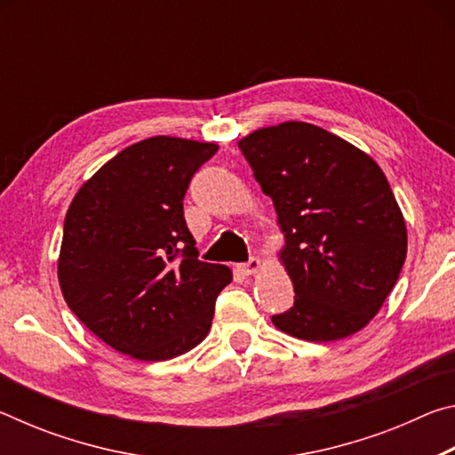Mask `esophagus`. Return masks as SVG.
<instances>
[{
	"label": "esophagus",
	"mask_w": 455,
	"mask_h": 455,
	"mask_svg": "<svg viewBox=\"0 0 455 455\" xmlns=\"http://www.w3.org/2000/svg\"><path fill=\"white\" fill-rule=\"evenodd\" d=\"M260 267H263V263H260V259L252 257L249 263H243L238 268H241V273H244V275H257L260 271Z\"/></svg>",
	"instance_id": "34e87169"
}]
</instances>
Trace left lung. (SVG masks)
Instances as JSON below:
<instances>
[{
    "instance_id": "left-lung-1",
    "label": "left lung",
    "mask_w": 455,
    "mask_h": 455,
    "mask_svg": "<svg viewBox=\"0 0 455 455\" xmlns=\"http://www.w3.org/2000/svg\"><path fill=\"white\" fill-rule=\"evenodd\" d=\"M284 236L276 252L295 289L273 325L303 341L359 333L379 313L407 255V228L387 179L357 146L307 122L238 140Z\"/></svg>"
}]
</instances>
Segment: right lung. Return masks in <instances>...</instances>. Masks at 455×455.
<instances>
[{
    "mask_svg": "<svg viewBox=\"0 0 455 455\" xmlns=\"http://www.w3.org/2000/svg\"><path fill=\"white\" fill-rule=\"evenodd\" d=\"M219 144L152 136L108 160L66 212L58 281L98 339L138 361H166L209 335L227 265L198 260L184 222L188 182Z\"/></svg>",
    "mask_w": 455,
    "mask_h": 455,
    "instance_id": "obj_1",
    "label": "right lung"
}]
</instances>
